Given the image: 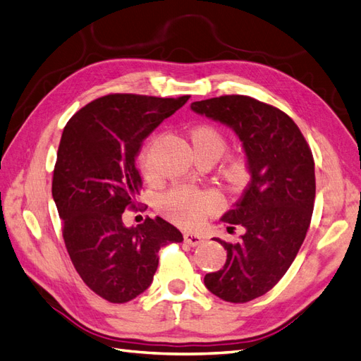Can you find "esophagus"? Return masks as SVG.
<instances>
[{"mask_svg": "<svg viewBox=\"0 0 361 361\" xmlns=\"http://www.w3.org/2000/svg\"><path fill=\"white\" fill-rule=\"evenodd\" d=\"M183 240H185V243H187V245H190V246H197V245H200V243L203 241L200 235H197V233H192V232H187V233H185Z\"/></svg>", "mask_w": 361, "mask_h": 361, "instance_id": "esophagus-1", "label": "esophagus"}]
</instances>
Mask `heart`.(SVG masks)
Listing matches in <instances>:
<instances>
[{
  "instance_id": "1",
  "label": "heart",
  "mask_w": 361,
  "mask_h": 361,
  "mask_svg": "<svg viewBox=\"0 0 361 361\" xmlns=\"http://www.w3.org/2000/svg\"><path fill=\"white\" fill-rule=\"evenodd\" d=\"M190 140L194 154H209L219 159L226 150V138L219 129L212 126H197L190 133ZM152 144H147L141 150L140 162L145 174L152 173L150 162ZM245 176V162L241 159H232L225 169V178L235 183ZM161 211L171 221L183 228H196L200 223L216 214L221 207V197L216 191L176 185L159 199Z\"/></svg>"
}]
</instances>
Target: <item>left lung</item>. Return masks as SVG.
I'll use <instances>...</instances> for the list:
<instances>
[{
  "instance_id": "left-lung-1",
  "label": "left lung",
  "mask_w": 361,
  "mask_h": 361,
  "mask_svg": "<svg viewBox=\"0 0 361 361\" xmlns=\"http://www.w3.org/2000/svg\"><path fill=\"white\" fill-rule=\"evenodd\" d=\"M200 115L229 126L246 153L250 182L221 221L245 228L226 249L225 266L204 275V286L226 302L266 295L295 261L305 240L316 197L314 159L304 135L275 106L247 95H221L191 103Z\"/></svg>"
}]
</instances>
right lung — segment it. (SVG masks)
<instances>
[{
  "instance_id": "add662e5",
  "label": "right lung",
  "mask_w": 361,
  "mask_h": 361,
  "mask_svg": "<svg viewBox=\"0 0 361 361\" xmlns=\"http://www.w3.org/2000/svg\"><path fill=\"white\" fill-rule=\"evenodd\" d=\"M188 99L109 94L75 112L63 129L51 192L65 246L85 284L112 304L147 290L159 249L183 240L161 217L135 228L121 217L141 192L135 159L142 141Z\"/></svg>"
}]
</instances>
